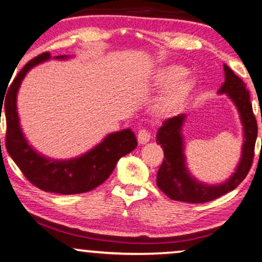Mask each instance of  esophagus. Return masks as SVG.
Returning <instances> with one entry per match:
<instances>
[{
	"mask_svg": "<svg viewBox=\"0 0 262 262\" xmlns=\"http://www.w3.org/2000/svg\"><path fill=\"white\" fill-rule=\"evenodd\" d=\"M150 133L146 129H140L139 132H138V141H139L140 144H146L150 141Z\"/></svg>",
	"mask_w": 262,
	"mask_h": 262,
	"instance_id": "1",
	"label": "esophagus"
}]
</instances>
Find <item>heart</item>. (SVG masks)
<instances>
[{"mask_svg": "<svg viewBox=\"0 0 262 262\" xmlns=\"http://www.w3.org/2000/svg\"><path fill=\"white\" fill-rule=\"evenodd\" d=\"M186 74L187 70L180 65L162 66L152 74V85L159 90L166 89L155 103L156 113L169 114L185 100L192 87L191 81L185 77Z\"/></svg>", "mask_w": 262, "mask_h": 262, "instance_id": "1", "label": "heart"}]
</instances>
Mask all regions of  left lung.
I'll return each mask as SVG.
<instances>
[{
    "label": "left lung",
    "instance_id": "obj_1",
    "mask_svg": "<svg viewBox=\"0 0 262 262\" xmlns=\"http://www.w3.org/2000/svg\"><path fill=\"white\" fill-rule=\"evenodd\" d=\"M224 76V83L218 90V93H225L235 104L244 133L239 164L227 181L215 185L198 181L191 175L186 165L185 141L182 135L186 116L179 114L169 118L164 122L156 134V143L164 148L165 156L158 171L156 185L171 200L187 203H204L213 201L236 188L250 170L257 137V123L252 113L250 93L243 80L237 77L229 66L225 64Z\"/></svg>",
    "mask_w": 262,
    "mask_h": 262
}]
</instances>
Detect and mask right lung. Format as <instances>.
I'll return each instance as SVG.
<instances>
[{
	"label": "right lung",
	"mask_w": 262,
	"mask_h": 262,
	"mask_svg": "<svg viewBox=\"0 0 262 262\" xmlns=\"http://www.w3.org/2000/svg\"><path fill=\"white\" fill-rule=\"evenodd\" d=\"M50 58L49 53H43L25 65L11 83L6 101H1L0 113L4 108L7 124L6 148L23 175L38 188L60 194L83 193L106 181L119 159L137 148V138L129 128L114 132L85 154L68 160L50 159L29 145L19 124L17 93L29 70ZM54 58L66 60L70 56L59 55Z\"/></svg>",
	"instance_id": "add662e5"
}]
</instances>
